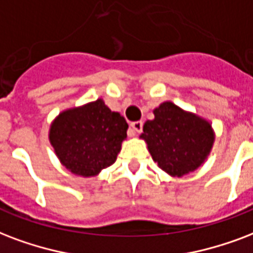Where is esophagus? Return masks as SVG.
Returning <instances> with one entry per match:
<instances>
[{
    "label": "esophagus",
    "instance_id": "esophagus-1",
    "mask_svg": "<svg viewBox=\"0 0 253 253\" xmlns=\"http://www.w3.org/2000/svg\"><path fill=\"white\" fill-rule=\"evenodd\" d=\"M131 128H132V131L134 132H140L142 131V128H143V122H140V121H136V122H132L130 125Z\"/></svg>",
    "mask_w": 253,
    "mask_h": 253
}]
</instances>
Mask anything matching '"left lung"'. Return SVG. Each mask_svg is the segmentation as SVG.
I'll return each instance as SVG.
<instances>
[{"label": "left lung", "mask_w": 253, "mask_h": 253, "mask_svg": "<svg viewBox=\"0 0 253 253\" xmlns=\"http://www.w3.org/2000/svg\"><path fill=\"white\" fill-rule=\"evenodd\" d=\"M154 115L155 118L144 123L140 138L147 143L158 167L173 178L199 169L215 142L211 122L171 101L161 103Z\"/></svg>", "instance_id": "obj_1"}]
</instances>
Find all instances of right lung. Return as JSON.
<instances>
[{"mask_svg": "<svg viewBox=\"0 0 253 253\" xmlns=\"http://www.w3.org/2000/svg\"><path fill=\"white\" fill-rule=\"evenodd\" d=\"M127 128L126 119L98 98L58 114L50 125L49 140L71 173L92 178L117 161Z\"/></svg>", "mask_w": 253, "mask_h": 253, "instance_id": "1", "label": "right lung"}]
</instances>
